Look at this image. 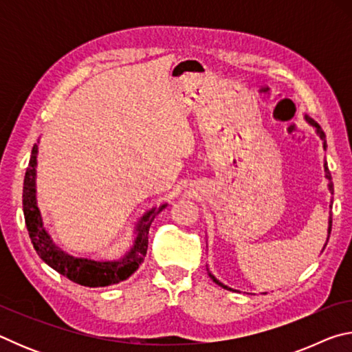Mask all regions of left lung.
<instances>
[{"label": "left lung", "mask_w": 352, "mask_h": 352, "mask_svg": "<svg viewBox=\"0 0 352 352\" xmlns=\"http://www.w3.org/2000/svg\"><path fill=\"white\" fill-rule=\"evenodd\" d=\"M305 119H306V122L309 124V126H312L314 129H315V133L318 135V138L321 140V142H323V148L326 151V147H327V144H326V135H324V132H323V129H321L320 126H318V122H315L312 118H309L307 115L305 116ZM324 177H326V180L329 182L327 183V189H329V192L332 194L333 192V184H332V182H331V172H329V169H327V163H326V160H324ZM332 208V206H331ZM331 228H332V214H329V219H327V239H329V234H331ZM324 247H326V243H324ZM206 269H208V265H206ZM208 275H210V278L212 279L214 283L216 284H219L220 287H223V289H226V290H233L231 287H228V285H225L223 283H220L219 279L212 275V273L210 272V269H208Z\"/></svg>", "instance_id": "1"}]
</instances>
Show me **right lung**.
I'll return each mask as SVG.
<instances>
[{
  "label": "right lung",
  "instance_id": "1",
  "mask_svg": "<svg viewBox=\"0 0 352 352\" xmlns=\"http://www.w3.org/2000/svg\"><path fill=\"white\" fill-rule=\"evenodd\" d=\"M37 155L38 141L32 147L25 184H23V212H25L29 237L40 259L51 269L68 278L69 281L85 285V287H105V285L126 281L144 261L148 243V228L153 219L168 206V204L153 206L142 214V217L135 223L132 247L119 258L93 259L73 256L57 245L43 223V217L37 205Z\"/></svg>",
  "mask_w": 352,
  "mask_h": 352
}]
</instances>
